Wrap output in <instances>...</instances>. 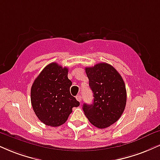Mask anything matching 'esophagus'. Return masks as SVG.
I'll use <instances>...</instances> for the list:
<instances>
[{
	"instance_id": "1",
	"label": "esophagus",
	"mask_w": 160,
	"mask_h": 160,
	"mask_svg": "<svg viewBox=\"0 0 160 160\" xmlns=\"http://www.w3.org/2000/svg\"><path fill=\"white\" fill-rule=\"evenodd\" d=\"M76 99L78 100V101L79 102L81 101H82V97H81V95H77V96H76Z\"/></svg>"
}]
</instances>
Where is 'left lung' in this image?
I'll return each mask as SVG.
<instances>
[{"instance_id": "1", "label": "left lung", "mask_w": 160, "mask_h": 160, "mask_svg": "<svg viewBox=\"0 0 160 160\" xmlns=\"http://www.w3.org/2000/svg\"><path fill=\"white\" fill-rule=\"evenodd\" d=\"M89 86L93 92L92 104L84 103V114L98 128H107L118 120L124 112L127 91L124 80L116 69L105 62L86 67Z\"/></svg>"}]
</instances>
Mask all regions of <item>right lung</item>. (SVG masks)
Here are the masks:
<instances>
[{"label": "right lung", "instance_id": "add662e5", "mask_svg": "<svg viewBox=\"0 0 160 160\" xmlns=\"http://www.w3.org/2000/svg\"><path fill=\"white\" fill-rule=\"evenodd\" d=\"M68 68L57 62L48 65L34 80L30 92L32 109L38 118L51 127L63 124L80 103L71 95L72 82Z\"/></svg>", "mask_w": 160, "mask_h": 160}]
</instances>
